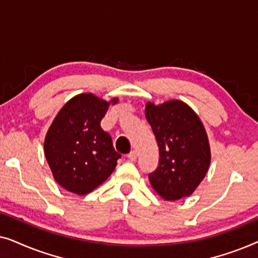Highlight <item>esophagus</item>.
I'll use <instances>...</instances> for the list:
<instances>
[{
	"label": "esophagus",
	"mask_w": 258,
	"mask_h": 258,
	"mask_svg": "<svg viewBox=\"0 0 258 258\" xmlns=\"http://www.w3.org/2000/svg\"><path fill=\"white\" fill-rule=\"evenodd\" d=\"M137 156H139V154H137V151H136V150H133L132 153H130V154L128 155V158H129L130 161H136Z\"/></svg>",
	"instance_id": "esophagus-1"
}]
</instances>
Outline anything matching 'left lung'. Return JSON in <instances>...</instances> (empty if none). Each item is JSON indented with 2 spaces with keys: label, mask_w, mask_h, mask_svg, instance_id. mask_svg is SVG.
Returning a JSON list of instances; mask_svg holds the SVG:
<instances>
[{
  "label": "left lung",
  "mask_w": 258,
  "mask_h": 258,
  "mask_svg": "<svg viewBox=\"0 0 258 258\" xmlns=\"http://www.w3.org/2000/svg\"><path fill=\"white\" fill-rule=\"evenodd\" d=\"M146 117L160 148V165L149 175L153 189L165 201L192 195L211 162L209 139L200 116L185 102L146 103Z\"/></svg>",
  "instance_id": "1"
}]
</instances>
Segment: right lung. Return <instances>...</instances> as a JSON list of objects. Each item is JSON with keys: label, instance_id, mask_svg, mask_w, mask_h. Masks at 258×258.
Returning a JSON list of instances; mask_svg holds the SVG:
<instances>
[{"label": "right lung", "instance_id": "obj_1", "mask_svg": "<svg viewBox=\"0 0 258 258\" xmlns=\"http://www.w3.org/2000/svg\"><path fill=\"white\" fill-rule=\"evenodd\" d=\"M93 93H83L59 109L44 137V155L52 177L63 189L87 195L112 174L121 157L101 128L110 104Z\"/></svg>", "mask_w": 258, "mask_h": 258}]
</instances>
